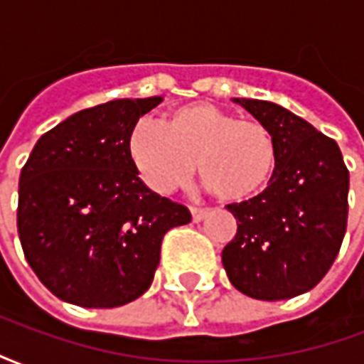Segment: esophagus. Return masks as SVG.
Masks as SVG:
<instances>
[{
	"label": "esophagus",
	"instance_id": "1",
	"mask_svg": "<svg viewBox=\"0 0 364 364\" xmlns=\"http://www.w3.org/2000/svg\"><path fill=\"white\" fill-rule=\"evenodd\" d=\"M206 208H198V206H191V214H193V222H200L206 216Z\"/></svg>",
	"mask_w": 364,
	"mask_h": 364
}]
</instances>
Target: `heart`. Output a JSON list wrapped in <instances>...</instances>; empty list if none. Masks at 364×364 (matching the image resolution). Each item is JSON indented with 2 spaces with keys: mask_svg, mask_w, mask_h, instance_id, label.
I'll return each instance as SVG.
<instances>
[{
  "mask_svg": "<svg viewBox=\"0 0 364 364\" xmlns=\"http://www.w3.org/2000/svg\"><path fill=\"white\" fill-rule=\"evenodd\" d=\"M128 154L142 181L169 195L198 171L228 203L257 197L273 177L277 142L259 120H240L210 103L181 107L159 122L144 117L128 136Z\"/></svg>",
  "mask_w": 364,
  "mask_h": 364,
  "instance_id": "1",
  "label": "heart"
}]
</instances>
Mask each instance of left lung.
Instances as JSON below:
<instances>
[{"label":"left lung","mask_w":364,"mask_h":364,"mask_svg":"<svg viewBox=\"0 0 364 364\" xmlns=\"http://www.w3.org/2000/svg\"><path fill=\"white\" fill-rule=\"evenodd\" d=\"M277 142V166L257 197L228 205L237 234L222 252L230 282L245 296L284 300L314 289L336 261L347 228L349 171L326 134L281 105L232 99Z\"/></svg>","instance_id":"1"}]
</instances>
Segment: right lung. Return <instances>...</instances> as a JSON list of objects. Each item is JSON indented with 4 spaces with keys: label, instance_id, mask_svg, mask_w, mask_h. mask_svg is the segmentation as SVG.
Segmentation results:
<instances>
[{
    "label": "right lung",
    "instance_id": "obj_1",
    "mask_svg": "<svg viewBox=\"0 0 364 364\" xmlns=\"http://www.w3.org/2000/svg\"><path fill=\"white\" fill-rule=\"evenodd\" d=\"M161 97L117 99L41 136L21 169L17 230L28 265L70 304L114 308L150 289L167 230L187 206L148 189L128 136Z\"/></svg>",
    "mask_w": 364,
    "mask_h": 364
}]
</instances>
